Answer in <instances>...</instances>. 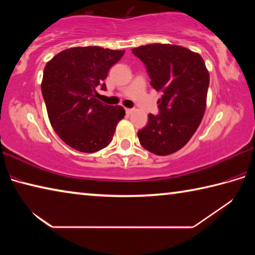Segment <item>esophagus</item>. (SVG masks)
Segmentation results:
<instances>
[{
    "mask_svg": "<svg viewBox=\"0 0 255 255\" xmlns=\"http://www.w3.org/2000/svg\"><path fill=\"white\" fill-rule=\"evenodd\" d=\"M125 111H126L127 115H130L131 112H132V109H129V108H126V109H125Z\"/></svg>",
    "mask_w": 255,
    "mask_h": 255,
    "instance_id": "obj_1",
    "label": "esophagus"
}]
</instances>
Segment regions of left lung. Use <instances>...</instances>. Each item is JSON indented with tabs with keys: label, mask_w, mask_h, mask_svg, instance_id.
Returning a JSON list of instances; mask_svg holds the SVG:
<instances>
[{
	"label": "left lung",
	"mask_w": 255,
	"mask_h": 255,
	"mask_svg": "<svg viewBox=\"0 0 255 255\" xmlns=\"http://www.w3.org/2000/svg\"><path fill=\"white\" fill-rule=\"evenodd\" d=\"M144 63L157 92L158 115L138 130L140 145L156 155L175 153L188 143L204 117L209 73L199 54L175 45L152 44L131 49Z\"/></svg>",
	"instance_id": "left-lung-1"
}]
</instances>
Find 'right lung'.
<instances>
[{
    "label": "right lung",
    "mask_w": 255,
    "mask_h": 255,
    "mask_svg": "<svg viewBox=\"0 0 255 255\" xmlns=\"http://www.w3.org/2000/svg\"><path fill=\"white\" fill-rule=\"evenodd\" d=\"M124 54L98 46L74 47L46 64L41 93L48 117L56 133L72 148L94 153L112 140L125 110L99 101L97 88L107 89L103 81Z\"/></svg>",
    "instance_id": "right-lung-1"
}]
</instances>
